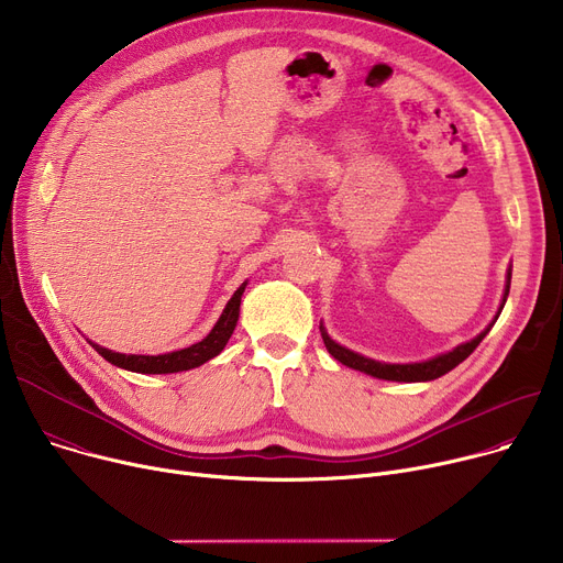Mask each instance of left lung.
I'll return each instance as SVG.
<instances>
[{"mask_svg": "<svg viewBox=\"0 0 563 563\" xmlns=\"http://www.w3.org/2000/svg\"><path fill=\"white\" fill-rule=\"evenodd\" d=\"M509 280H512V272L507 274V285H505V296H503V305L507 300V294H509ZM500 305V308H503ZM492 328V325H489ZM489 328L485 332H481L476 339H472L470 343H463L457 345L455 350L446 352V354H440L435 356V360H429V362H422V364H382V362H373V360H366V356L356 354L339 343H334L328 332L323 330L321 325V336H323V343L328 347V352L334 356L336 362H341L343 366L347 368H354V371H362L366 375H373V377H379V379H390V382H429V379H438L442 375H446L449 371H453L460 362H465L467 356L478 347V343L485 339V334L489 332Z\"/></svg>", "mask_w": 563, "mask_h": 563, "instance_id": "8db88e82", "label": "left lung"}]
</instances>
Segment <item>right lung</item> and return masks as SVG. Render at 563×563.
Masks as SVG:
<instances>
[{
  "instance_id": "1",
  "label": "right lung",
  "mask_w": 563,
  "mask_h": 563,
  "mask_svg": "<svg viewBox=\"0 0 563 563\" xmlns=\"http://www.w3.org/2000/svg\"><path fill=\"white\" fill-rule=\"evenodd\" d=\"M246 285V283H244ZM244 285L238 287V291L233 294V298L227 302V308L220 317V321L216 323V328L209 332L207 339H201L199 343H192L190 347L184 350H175L168 354H157V356H150V354H121V352H112L108 347H100L96 343H91V347L108 360L110 364L132 371V373H147V375H166V373H179V371H190L197 368L201 364H207L213 356H218L227 341L231 339L238 317H240V300H242V291Z\"/></svg>"
}]
</instances>
